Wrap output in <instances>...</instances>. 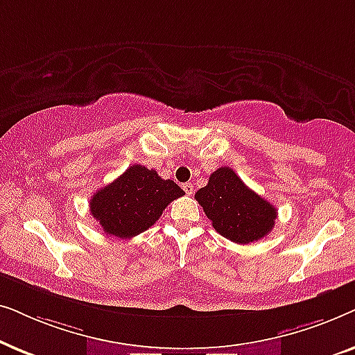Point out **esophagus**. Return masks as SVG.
Segmentation results:
<instances>
[{
    "label": "esophagus",
    "instance_id": "esophagus-1",
    "mask_svg": "<svg viewBox=\"0 0 355 355\" xmlns=\"http://www.w3.org/2000/svg\"><path fill=\"white\" fill-rule=\"evenodd\" d=\"M182 189H184V192H186V193H187V196H192V193H193V186H192V184H191V182L184 184V186H182Z\"/></svg>",
    "mask_w": 355,
    "mask_h": 355
}]
</instances>
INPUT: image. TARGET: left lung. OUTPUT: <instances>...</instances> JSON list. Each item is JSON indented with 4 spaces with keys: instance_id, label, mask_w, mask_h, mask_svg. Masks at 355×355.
<instances>
[{
    "instance_id": "obj_1",
    "label": "left lung",
    "mask_w": 355,
    "mask_h": 355,
    "mask_svg": "<svg viewBox=\"0 0 355 355\" xmlns=\"http://www.w3.org/2000/svg\"><path fill=\"white\" fill-rule=\"evenodd\" d=\"M196 200L216 232L236 244H250L275 227L276 208L242 182L231 168H218Z\"/></svg>"
}]
</instances>
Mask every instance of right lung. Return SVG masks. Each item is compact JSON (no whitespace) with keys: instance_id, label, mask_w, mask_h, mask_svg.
Here are the masks:
<instances>
[{"instance_id":"add662e5","label":"right lung","mask_w":355,"mask_h":355,"mask_svg":"<svg viewBox=\"0 0 355 355\" xmlns=\"http://www.w3.org/2000/svg\"><path fill=\"white\" fill-rule=\"evenodd\" d=\"M182 196L184 191L171 179L132 164L92 197L90 215L106 234L129 239L153 226L164 208Z\"/></svg>"}]
</instances>
